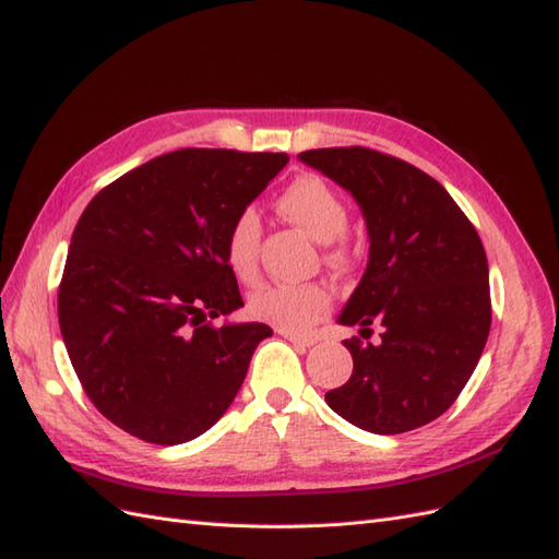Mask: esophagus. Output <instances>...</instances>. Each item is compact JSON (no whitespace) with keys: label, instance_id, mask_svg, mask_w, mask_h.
I'll return each instance as SVG.
<instances>
[{"label":"esophagus","instance_id":"obj_1","mask_svg":"<svg viewBox=\"0 0 559 559\" xmlns=\"http://www.w3.org/2000/svg\"><path fill=\"white\" fill-rule=\"evenodd\" d=\"M277 334H282L287 342L298 344V346H312L318 344V336H304V334H296V332H287V330H277Z\"/></svg>","mask_w":559,"mask_h":559}]
</instances>
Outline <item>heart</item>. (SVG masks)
Listing matches in <instances>:
<instances>
[{
  "label": "heart",
  "instance_id": "heart-1",
  "mask_svg": "<svg viewBox=\"0 0 559 559\" xmlns=\"http://www.w3.org/2000/svg\"><path fill=\"white\" fill-rule=\"evenodd\" d=\"M275 206L312 239L326 241V265L348 267L356 261V249L346 237L350 221L348 199L322 175L304 173L294 177L280 192ZM261 233V217L253 209H243L225 235V263L247 284L258 275ZM330 304L332 294L320 282L263 284L249 296V312L255 320L275 324L280 330L301 332L320 320L330 310Z\"/></svg>",
  "mask_w": 559,
  "mask_h": 559
}]
</instances>
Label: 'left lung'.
Instances as JSON below:
<instances>
[{"mask_svg": "<svg viewBox=\"0 0 559 559\" xmlns=\"http://www.w3.org/2000/svg\"><path fill=\"white\" fill-rule=\"evenodd\" d=\"M308 166L356 197L370 263L342 324L377 344L344 346L353 374L324 393L334 413L372 433H403L443 415L465 389L491 330L484 243L469 217L431 175L367 146L310 148Z\"/></svg>", "mask_w": 559, "mask_h": 559, "instance_id": "obj_1", "label": "left lung"}]
</instances>
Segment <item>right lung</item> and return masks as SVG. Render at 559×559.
<instances>
[{
  "mask_svg": "<svg viewBox=\"0 0 559 559\" xmlns=\"http://www.w3.org/2000/svg\"><path fill=\"white\" fill-rule=\"evenodd\" d=\"M287 160L180 148L106 185L80 215L59 326L90 401L122 431L177 445L235 401L272 330L211 322L243 306L225 235Z\"/></svg>",
  "mask_w": 559,
  "mask_h": 559,
  "instance_id": "right-lung-1",
  "label": "right lung"
}]
</instances>
